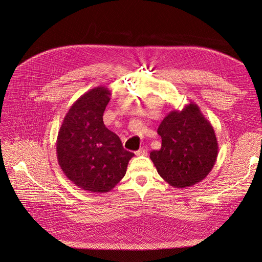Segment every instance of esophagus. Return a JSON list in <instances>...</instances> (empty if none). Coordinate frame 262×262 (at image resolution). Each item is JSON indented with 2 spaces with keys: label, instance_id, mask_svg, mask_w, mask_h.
<instances>
[{
  "label": "esophagus",
  "instance_id": "34e87169",
  "mask_svg": "<svg viewBox=\"0 0 262 262\" xmlns=\"http://www.w3.org/2000/svg\"><path fill=\"white\" fill-rule=\"evenodd\" d=\"M137 156H146L147 155V148L145 146H143L142 148H140L138 151H136Z\"/></svg>",
  "mask_w": 262,
  "mask_h": 262
}]
</instances>
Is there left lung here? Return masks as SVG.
Instances as JSON below:
<instances>
[{
  "mask_svg": "<svg viewBox=\"0 0 262 262\" xmlns=\"http://www.w3.org/2000/svg\"><path fill=\"white\" fill-rule=\"evenodd\" d=\"M162 138L159 150L150 160L161 178L174 188L202 182L212 170L219 155V143L212 124L198 104L190 101L182 111L173 110L158 127Z\"/></svg>",
  "mask_w": 262,
  "mask_h": 262,
  "instance_id": "1",
  "label": "left lung"
}]
</instances>
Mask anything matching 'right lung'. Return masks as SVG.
Masks as SVG:
<instances>
[{"label": "right lung", "mask_w": 262, "mask_h": 262, "mask_svg": "<svg viewBox=\"0 0 262 262\" xmlns=\"http://www.w3.org/2000/svg\"><path fill=\"white\" fill-rule=\"evenodd\" d=\"M111 95L103 85L81 95L64 116L56 140L57 161L66 177L93 193L110 192L135 156L103 123Z\"/></svg>", "instance_id": "obj_1"}]
</instances>
